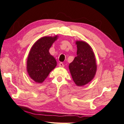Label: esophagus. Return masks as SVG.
Listing matches in <instances>:
<instances>
[{"label":"esophagus","instance_id":"34e87169","mask_svg":"<svg viewBox=\"0 0 124 124\" xmlns=\"http://www.w3.org/2000/svg\"><path fill=\"white\" fill-rule=\"evenodd\" d=\"M59 66L60 67H65V65H63V63H62V62H60V63H59Z\"/></svg>","mask_w":124,"mask_h":124}]
</instances>
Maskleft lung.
Wrapping results in <instances>:
<instances>
[{
    "label": "left lung",
    "mask_w": 124,
    "mask_h": 124,
    "mask_svg": "<svg viewBox=\"0 0 124 124\" xmlns=\"http://www.w3.org/2000/svg\"><path fill=\"white\" fill-rule=\"evenodd\" d=\"M77 56L69 65V70L77 86H83L91 81L97 70L96 58L92 47L88 43L77 41Z\"/></svg>",
    "instance_id": "left-lung-1"
}]
</instances>
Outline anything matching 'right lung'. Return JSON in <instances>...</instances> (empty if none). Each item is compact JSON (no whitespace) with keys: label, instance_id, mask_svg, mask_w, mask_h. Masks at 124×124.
<instances>
[{"label":"right lung","instance_id":"right-lung-1","mask_svg":"<svg viewBox=\"0 0 124 124\" xmlns=\"http://www.w3.org/2000/svg\"><path fill=\"white\" fill-rule=\"evenodd\" d=\"M58 37L56 35L41 38L29 51L26 61V70L31 78L36 83H42L57 66L55 58L49 50Z\"/></svg>","mask_w":124,"mask_h":124}]
</instances>
